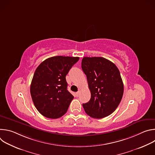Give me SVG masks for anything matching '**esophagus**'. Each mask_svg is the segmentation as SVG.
I'll return each mask as SVG.
<instances>
[{
    "mask_svg": "<svg viewBox=\"0 0 155 155\" xmlns=\"http://www.w3.org/2000/svg\"><path fill=\"white\" fill-rule=\"evenodd\" d=\"M80 93V91H78V92H77V93H75V95H76V96H77V97H78V96H79Z\"/></svg>",
    "mask_w": 155,
    "mask_h": 155,
    "instance_id": "obj_1",
    "label": "esophagus"
}]
</instances>
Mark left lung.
Instances as JSON below:
<instances>
[{
    "mask_svg": "<svg viewBox=\"0 0 155 155\" xmlns=\"http://www.w3.org/2000/svg\"><path fill=\"white\" fill-rule=\"evenodd\" d=\"M81 68L91 92L90 101L83 104L85 112L98 119L112 114L120 104L124 92L118 69L112 62L102 57H84Z\"/></svg>",
    "mask_w": 155,
    "mask_h": 155,
    "instance_id": "left-lung-1",
    "label": "left lung"
}]
</instances>
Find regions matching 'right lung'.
Here are the masks:
<instances>
[{"label":"right lung","mask_w":155,"mask_h":155,"mask_svg":"<svg viewBox=\"0 0 155 155\" xmlns=\"http://www.w3.org/2000/svg\"><path fill=\"white\" fill-rule=\"evenodd\" d=\"M78 57L57 56L43 61L34 74L30 91L34 104L44 117L56 119L68 111L74 96L65 80Z\"/></svg>","instance_id":"obj_1"}]
</instances>
